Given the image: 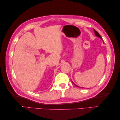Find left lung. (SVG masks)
<instances>
[{
  "label": "left lung",
  "mask_w": 120,
  "mask_h": 120,
  "mask_svg": "<svg viewBox=\"0 0 120 120\" xmlns=\"http://www.w3.org/2000/svg\"><path fill=\"white\" fill-rule=\"evenodd\" d=\"M94 32H95V35L97 36V37H99V38H100L101 39H102V38H101V36L100 35V34H99V33H98V32L95 30H94ZM72 82V83H74V84L75 85V83L73 82ZM76 86H77V87H79V88H81V87H79V86H77V85H75Z\"/></svg>",
  "instance_id": "left-lung-1"
}]
</instances>
